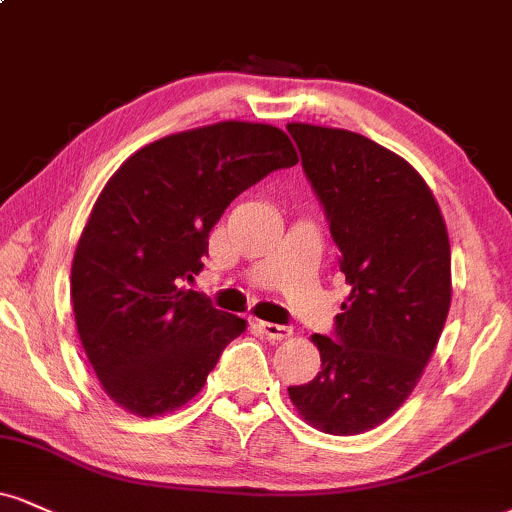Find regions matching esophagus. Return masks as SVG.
<instances>
[{"instance_id": "obj_1", "label": "esophagus", "mask_w": 512, "mask_h": 512, "mask_svg": "<svg viewBox=\"0 0 512 512\" xmlns=\"http://www.w3.org/2000/svg\"><path fill=\"white\" fill-rule=\"evenodd\" d=\"M257 329H260V334L267 336L269 341H283V338H288L293 334L291 326L272 324V322H260V324H257Z\"/></svg>"}]
</instances>
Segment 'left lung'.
<instances>
[{
    "label": "left lung",
    "mask_w": 512,
    "mask_h": 512,
    "mask_svg": "<svg viewBox=\"0 0 512 512\" xmlns=\"http://www.w3.org/2000/svg\"><path fill=\"white\" fill-rule=\"evenodd\" d=\"M286 128L350 286L336 341L312 336L322 369L288 396L319 432L362 434L408 400L441 338L453 293L446 221L424 178L396 152L346 128Z\"/></svg>",
    "instance_id": "obj_1"
}]
</instances>
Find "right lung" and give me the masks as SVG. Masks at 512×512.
<instances>
[{
	"label": "right lung",
	"instance_id": "add662e5",
	"mask_svg": "<svg viewBox=\"0 0 512 512\" xmlns=\"http://www.w3.org/2000/svg\"><path fill=\"white\" fill-rule=\"evenodd\" d=\"M298 164L281 128L219 121L171 133L123 162L71 264L76 329L102 391L138 417L181 410L245 319L183 281L202 272L209 231L269 171Z\"/></svg>",
	"mask_w": 512,
	"mask_h": 512
}]
</instances>
